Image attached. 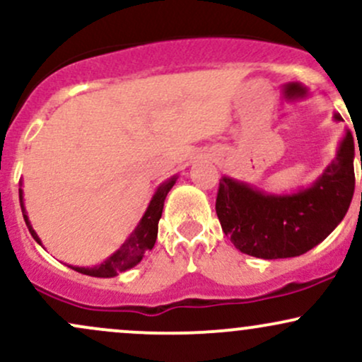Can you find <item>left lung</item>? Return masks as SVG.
Segmentation results:
<instances>
[{
    "instance_id": "obj_1",
    "label": "left lung",
    "mask_w": 362,
    "mask_h": 362,
    "mask_svg": "<svg viewBox=\"0 0 362 362\" xmlns=\"http://www.w3.org/2000/svg\"><path fill=\"white\" fill-rule=\"evenodd\" d=\"M334 120H342L337 112ZM354 184V138L346 129L337 155L310 187L274 194L224 175L216 214L240 252L265 260L289 259L317 247L339 226L351 206Z\"/></svg>"
}]
</instances>
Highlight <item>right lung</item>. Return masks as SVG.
Returning <instances> with one entry per match:
<instances>
[{
    "instance_id": "obj_1",
    "label": "right lung",
    "mask_w": 362,
    "mask_h": 362,
    "mask_svg": "<svg viewBox=\"0 0 362 362\" xmlns=\"http://www.w3.org/2000/svg\"><path fill=\"white\" fill-rule=\"evenodd\" d=\"M177 178L178 175H173L170 177L168 180H165L163 184L158 185V189L155 190V194H153L146 211H144L143 218L139 219L138 226L132 230V233L129 235V238L122 243V247H120L119 250H115L110 257H107L102 264L93 265V267H78V265H68V267H71L73 271L85 274V276H91V277H115L119 276L120 272H126L129 269L134 267V265H138L139 262L143 260L144 253L155 247L156 236H158V221H160L161 213H163L165 199H167V195L170 190H172V187L175 185ZM18 195H20V207H22L25 224H27L28 231H30V235L34 236L35 242L42 245L40 238L35 233V230L32 228L30 221H28L27 209H25L23 206L22 182H20Z\"/></svg>"
}]
</instances>
